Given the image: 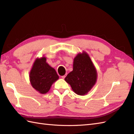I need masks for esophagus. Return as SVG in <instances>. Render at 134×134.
<instances>
[{
	"label": "esophagus",
	"instance_id": "1",
	"mask_svg": "<svg viewBox=\"0 0 134 134\" xmlns=\"http://www.w3.org/2000/svg\"><path fill=\"white\" fill-rule=\"evenodd\" d=\"M65 77H66V75H64L61 76V78H62L63 79H64L65 78Z\"/></svg>",
	"mask_w": 134,
	"mask_h": 134
}]
</instances>
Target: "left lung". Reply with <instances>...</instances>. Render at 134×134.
Returning <instances> with one entry per match:
<instances>
[{"instance_id": "left-lung-1", "label": "left lung", "mask_w": 134, "mask_h": 134, "mask_svg": "<svg viewBox=\"0 0 134 134\" xmlns=\"http://www.w3.org/2000/svg\"><path fill=\"white\" fill-rule=\"evenodd\" d=\"M97 78L96 68L87 52L83 51L75 57L73 69L65 78L77 95H85L95 85Z\"/></svg>"}]
</instances>
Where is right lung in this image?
<instances>
[{
    "instance_id": "right-lung-1",
    "label": "right lung",
    "mask_w": 134,
    "mask_h": 134,
    "mask_svg": "<svg viewBox=\"0 0 134 134\" xmlns=\"http://www.w3.org/2000/svg\"><path fill=\"white\" fill-rule=\"evenodd\" d=\"M59 78L55 69L46 62V57L35 59L30 71L29 79L32 87L39 93H47L52 84Z\"/></svg>"
}]
</instances>
